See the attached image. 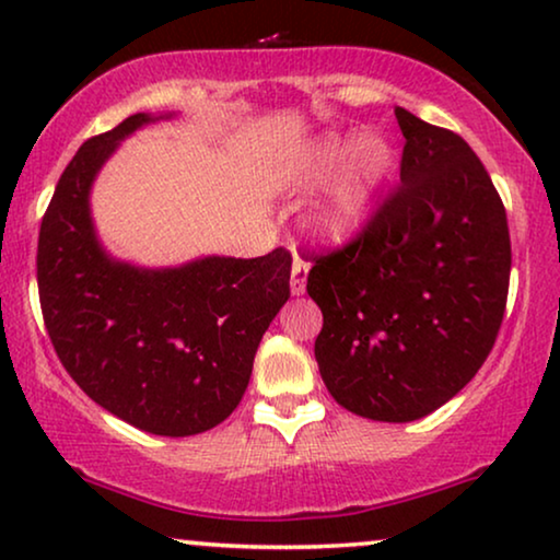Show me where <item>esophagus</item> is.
<instances>
[{"label": "esophagus", "mask_w": 560, "mask_h": 560, "mask_svg": "<svg viewBox=\"0 0 560 560\" xmlns=\"http://www.w3.org/2000/svg\"><path fill=\"white\" fill-rule=\"evenodd\" d=\"M305 280H308V265L303 259L295 257L293 270H290V293L303 295L305 293Z\"/></svg>", "instance_id": "34e87169"}]
</instances>
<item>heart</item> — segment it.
I'll list each match as a JSON object with an SVG mask.
<instances>
[{
    "mask_svg": "<svg viewBox=\"0 0 560 560\" xmlns=\"http://www.w3.org/2000/svg\"><path fill=\"white\" fill-rule=\"evenodd\" d=\"M393 158V144L380 132H326L295 152L285 183L298 190L316 188L336 172L313 213V226L328 240H349L370 217Z\"/></svg>",
    "mask_w": 560,
    "mask_h": 560,
    "instance_id": "1",
    "label": "heart"
}]
</instances>
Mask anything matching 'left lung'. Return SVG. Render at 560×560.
Instances as JSON below:
<instances>
[{
  "instance_id": "left-lung-1",
  "label": "left lung",
  "mask_w": 560,
  "mask_h": 560,
  "mask_svg": "<svg viewBox=\"0 0 560 560\" xmlns=\"http://www.w3.org/2000/svg\"><path fill=\"white\" fill-rule=\"evenodd\" d=\"M400 186L343 247L313 257L324 313L316 362L341 408L382 423L439 410L471 382L500 334L510 288L502 198L451 129L395 109Z\"/></svg>"
}]
</instances>
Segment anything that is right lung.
Masks as SVG:
<instances>
[{"mask_svg":"<svg viewBox=\"0 0 560 560\" xmlns=\"http://www.w3.org/2000/svg\"><path fill=\"white\" fill-rule=\"evenodd\" d=\"M132 114L81 144L60 175L37 240V290L52 349L83 393L155 435H196L232 416L262 334L290 298L288 249L203 257L144 270L96 240L89 194L135 129Z\"/></svg>","mask_w":560,"mask_h":560,"instance_id":"obj_1","label":"right lung"}]
</instances>
